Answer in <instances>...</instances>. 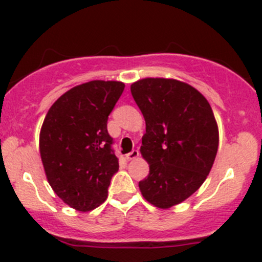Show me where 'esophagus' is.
Here are the masks:
<instances>
[{
    "mask_svg": "<svg viewBox=\"0 0 262 262\" xmlns=\"http://www.w3.org/2000/svg\"><path fill=\"white\" fill-rule=\"evenodd\" d=\"M138 156H139V150L138 149H133L132 152H129L128 155H125V158L128 161H132V160H136Z\"/></svg>",
    "mask_w": 262,
    "mask_h": 262,
    "instance_id": "esophagus-1",
    "label": "esophagus"
}]
</instances>
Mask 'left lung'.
<instances>
[{"instance_id":"left-lung-1","label":"left lung","mask_w":262,"mask_h":262,"mask_svg":"<svg viewBox=\"0 0 262 262\" xmlns=\"http://www.w3.org/2000/svg\"><path fill=\"white\" fill-rule=\"evenodd\" d=\"M146 120L142 157L149 173L139 181L148 203L168 209L191 196L209 175L219 133L208 100L172 78H143L130 86Z\"/></svg>"}]
</instances>
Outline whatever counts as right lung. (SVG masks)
Listing matches in <instances>:
<instances>
[{
  "label": "right lung",
  "instance_id": "obj_1",
  "mask_svg": "<svg viewBox=\"0 0 262 262\" xmlns=\"http://www.w3.org/2000/svg\"><path fill=\"white\" fill-rule=\"evenodd\" d=\"M125 84L90 81L63 94L50 106L39 137L49 185L67 205L90 212L106 200L119 161L107 118Z\"/></svg>",
  "mask_w": 262,
  "mask_h": 262
}]
</instances>
